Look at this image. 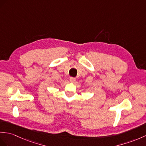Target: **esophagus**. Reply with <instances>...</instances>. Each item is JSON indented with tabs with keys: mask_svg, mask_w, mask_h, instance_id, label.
Segmentation results:
<instances>
[{
	"mask_svg": "<svg viewBox=\"0 0 146 146\" xmlns=\"http://www.w3.org/2000/svg\"><path fill=\"white\" fill-rule=\"evenodd\" d=\"M70 81L71 82H76V78L75 77H70Z\"/></svg>",
	"mask_w": 146,
	"mask_h": 146,
	"instance_id": "1",
	"label": "esophagus"
}]
</instances>
